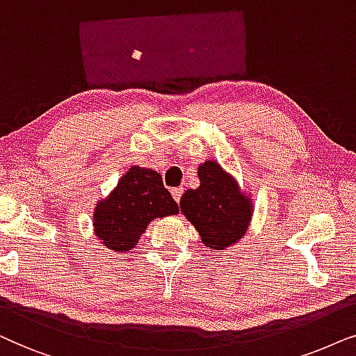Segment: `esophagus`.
Returning a JSON list of instances; mask_svg holds the SVG:
<instances>
[{"label":"esophagus","instance_id":"34e87169","mask_svg":"<svg viewBox=\"0 0 356 356\" xmlns=\"http://www.w3.org/2000/svg\"><path fill=\"white\" fill-rule=\"evenodd\" d=\"M170 193H172V198L175 202H181V197H182V193H184V188L182 187H175V188H172V191H170Z\"/></svg>","mask_w":356,"mask_h":356}]
</instances>
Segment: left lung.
Returning <instances> with one entry per match:
<instances>
[{"label":"left lung","instance_id":"obj_1","mask_svg":"<svg viewBox=\"0 0 356 356\" xmlns=\"http://www.w3.org/2000/svg\"><path fill=\"white\" fill-rule=\"evenodd\" d=\"M197 174L200 186L184 192L179 207L202 243L220 252L248 233L254 215L252 197L215 159L198 165Z\"/></svg>","mask_w":356,"mask_h":356}]
</instances>
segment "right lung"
Returning <instances> with one entry per match:
<instances>
[{
	"instance_id": "1",
	"label": "right lung",
	"mask_w": 356,
	"mask_h": 356,
	"mask_svg": "<svg viewBox=\"0 0 356 356\" xmlns=\"http://www.w3.org/2000/svg\"><path fill=\"white\" fill-rule=\"evenodd\" d=\"M177 213V203L164 188L161 174L131 165L94 208V234L107 249L123 254L135 249L151 221Z\"/></svg>"
}]
</instances>
